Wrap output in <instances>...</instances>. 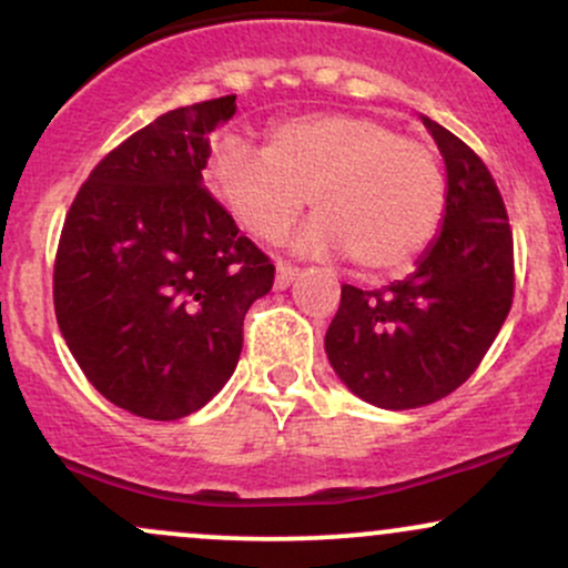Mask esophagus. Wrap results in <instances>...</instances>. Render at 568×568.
I'll use <instances>...</instances> for the list:
<instances>
[{"instance_id":"obj_1","label":"esophagus","mask_w":568,"mask_h":568,"mask_svg":"<svg viewBox=\"0 0 568 568\" xmlns=\"http://www.w3.org/2000/svg\"><path fill=\"white\" fill-rule=\"evenodd\" d=\"M296 277H298V266L285 264V262L277 264V275H275V285H277V288H288V285H291Z\"/></svg>"}]
</instances>
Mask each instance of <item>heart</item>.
I'll list each match as a JSON object with an SVG mask.
<instances>
[{"instance_id": "b5f03b06", "label": "heart", "mask_w": 568, "mask_h": 568, "mask_svg": "<svg viewBox=\"0 0 568 568\" xmlns=\"http://www.w3.org/2000/svg\"><path fill=\"white\" fill-rule=\"evenodd\" d=\"M205 184L234 224L277 243L302 213L310 251L349 253L371 275L408 266L446 211V179L425 141L363 114H302L266 130L264 149L240 135L216 141Z\"/></svg>"}]
</instances>
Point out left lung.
<instances>
[{
	"mask_svg": "<svg viewBox=\"0 0 568 568\" xmlns=\"http://www.w3.org/2000/svg\"><path fill=\"white\" fill-rule=\"evenodd\" d=\"M422 120L446 160L443 230L406 280L376 291L342 285L325 334L338 379L389 410L427 406L470 379L515 291L513 230L497 181L452 130Z\"/></svg>",
	"mask_w": 568,
	"mask_h": 568,
	"instance_id": "left-lung-1",
	"label": "left lung"
}]
</instances>
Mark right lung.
I'll use <instances>...</instances> for the list:
<instances>
[{
	"mask_svg": "<svg viewBox=\"0 0 568 568\" xmlns=\"http://www.w3.org/2000/svg\"><path fill=\"white\" fill-rule=\"evenodd\" d=\"M237 95L173 109L90 171L53 270L58 328L114 406L173 422L224 387L275 264L202 186Z\"/></svg>",
	"mask_w": 568,
	"mask_h": 568,
	"instance_id": "1",
	"label": "right lung"
}]
</instances>
